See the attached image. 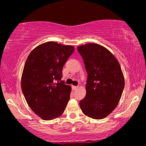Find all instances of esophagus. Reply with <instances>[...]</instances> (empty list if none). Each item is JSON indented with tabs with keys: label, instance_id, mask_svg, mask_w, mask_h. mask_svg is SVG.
<instances>
[{
	"label": "esophagus",
	"instance_id": "obj_1",
	"mask_svg": "<svg viewBox=\"0 0 146 146\" xmlns=\"http://www.w3.org/2000/svg\"><path fill=\"white\" fill-rule=\"evenodd\" d=\"M77 88H78V87H77V86H74V85H72V89H73V90H76Z\"/></svg>",
	"mask_w": 146,
	"mask_h": 146
}]
</instances>
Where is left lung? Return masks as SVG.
<instances>
[{
	"label": "left lung",
	"mask_w": 146,
	"mask_h": 146,
	"mask_svg": "<svg viewBox=\"0 0 146 146\" xmlns=\"http://www.w3.org/2000/svg\"><path fill=\"white\" fill-rule=\"evenodd\" d=\"M87 72L86 96L80 101L83 113L101 119L115 110L121 99L125 85L123 74L115 56L97 43L79 46Z\"/></svg>",
	"instance_id": "left-lung-1"
}]
</instances>
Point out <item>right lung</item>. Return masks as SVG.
<instances>
[{
    "mask_svg": "<svg viewBox=\"0 0 146 146\" xmlns=\"http://www.w3.org/2000/svg\"><path fill=\"white\" fill-rule=\"evenodd\" d=\"M73 51V46L50 41L36 46L27 57L21 89L29 106L42 119L59 117L67 107L71 87L59 81L63 65Z\"/></svg>",
    "mask_w": 146,
    "mask_h": 146,
    "instance_id": "right-lung-1",
    "label": "right lung"
}]
</instances>
